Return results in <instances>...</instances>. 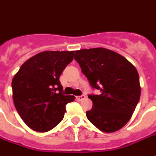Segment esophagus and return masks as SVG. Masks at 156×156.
Returning a JSON list of instances; mask_svg holds the SVG:
<instances>
[{
	"label": "esophagus",
	"instance_id": "34e87169",
	"mask_svg": "<svg viewBox=\"0 0 156 156\" xmlns=\"http://www.w3.org/2000/svg\"><path fill=\"white\" fill-rule=\"evenodd\" d=\"M85 98H86V96H85V95H80V96H77V99H78V100H79V101H81V100H83V99H84Z\"/></svg>",
	"mask_w": 156,
	"mask_h": 156
}]
</instances>
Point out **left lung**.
<instances>
[{"label":"left lung","instance_id":"obj_1","mask_svg":"<svg viewBox=\"0 0 156 156\" xmlns=\"http://www.w3.org/2000/svg\"><path fill=\"white\" fill-rule=\"evenodd\" d=\"M74 59L92 88L100 91L98 95H88L93 101V108L86 112L88 119L105 133L120 129L130 119L140 97L136 68L106 48L78 50Z\"/></svg>","mask_w":156,"mask_h":156}]
</instances>
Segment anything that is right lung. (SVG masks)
I'll list each match as a JSON object with an SVG mask.
<instances>
[{"label":"right lung","instance_id":"1","mask_svg":"<svg viewBox=\"0 0 156 156\" xmlns=\"http://www.w3.org/2000/svg\"><path fill=\"white\" fill-rule=\"evenodd\" d=\"M74 51H46L25 62L12 79L16 109L25 124L47 132L64 117L66 105L74 96L63 94L59 78L73 59Z\"/></svg>","mask_w":156,"mask_h":156}]
</instances>
